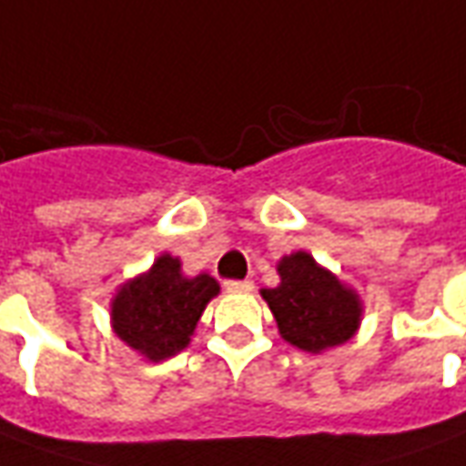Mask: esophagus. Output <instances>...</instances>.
<instances>
[{
	"instance_id": "obj_1",
	"label": "esophagus",
	"mask_w": 466,
	"mask_h": 466,
	"mask_svg": "<svg viewBox=\"0 0 466 466\" xmlns=\"http://www.w3.org/2000/svg\"><path fill=\"white\" fill-rule=\"evenodd\" d=\"M252 288H255V285H252L249 279H227V282H224V289H227V292H249Z\"/></svg>"
}]
</instances>
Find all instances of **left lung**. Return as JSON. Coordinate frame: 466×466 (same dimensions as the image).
I'll list each match as a JSON object with an SVG mask.
<instances>
[{
  "label": "left lung",
  "mask_w": 466,
  "mask_h": 466,
  "mask_svg": "<svg viewBox=\"0 0 466 466\" xmlns=\"http://www.w3.org/2000/svg\"><path fill=\"white\" fill-rule=\"evenodd\" d=\"M279 285L262 289V298L289 346L323 353L356 335L363 305L356 289L343 285L308 252H292L278 262Z\"/></svg>",
  "instance_id": "1"
}]
</instances>
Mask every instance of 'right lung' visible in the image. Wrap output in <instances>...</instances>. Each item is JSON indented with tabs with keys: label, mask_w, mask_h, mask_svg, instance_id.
<instances>
[{
	"label": "right lung",
	"mask_w": 466,
	"mask_h": 466,
	"mask_svg": "<svg viewBox=\"0 0 466 466\" xmlns=\"http://www.w3.org/2000/svg\"><path fill=\"white\" fill-rule=\"evenodd\" d=\"M219 282L201 272L181 275L177 257L161 255L148 272L120 285L110 302L113 330L148 360H166L184 350Z\"/></svg>",
	"instance_id": "obj_1"
}]
</instances>
